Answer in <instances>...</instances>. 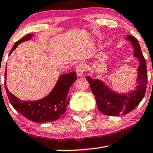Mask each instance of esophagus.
<instances>
[{
  "instance_id": "34e87169",
  "label": "esophagus",
  "mask_w": 153,
  "mask_h": 153,
  "mask_svg": "<svg viewBox=\"0 0 153 153\" xmlns=\"http://www.w3.org/2000/svg\"><path fill=\"white\" fill-rule=\"evenodd\" d=\"M85 70V66L83 64H79L76 68V72L77 74V76H82L84 71Z\"/></svg>"
}]
</instances>
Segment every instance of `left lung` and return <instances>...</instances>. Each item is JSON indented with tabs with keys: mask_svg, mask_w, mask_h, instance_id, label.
<instances>
[{
	"mask_svg": "<svg viewBox=\"0 0 153 153\" xmlns=\"http://www.w3.org/2000/svg\"><path fill=\"white\" fill-rule=\"evenodd\" d=\"M127 39L134 47V56L139 60V65L137 68V82L139 85L136 87V90L128 94H120L110 90L101 80L93 79L89 76L86 77L92 92L96 97L98 109L103 114L108 116H119L128 114L139 105L145 95L147 83L146 60L143 56L137 39L130 35L127 36Z\"/></svg>",
	"mask_w": 153,
	"mask_h": 153,
	"instance_id": "1",
	"label": "left lung"
}]
</instances>
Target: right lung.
Segmentation results:
<instances>
[{
  "mask_svg": "<svg viewBox=\"0 0 153 153\" xmlns=\"http://www.w3.org/2000/svg\"><path fill=\"white\" fill-rule=\"evenodd\" d=\"M33 36L30 33L17 41L10 51L11 55L17 46L22 42L28 41ZM6 71H5V89L13 107L25 117L35 123H47L55 121L65 115L69 102L68 93L72 84L76 80L75 71L61 75L51 93L45 98L39 101H21L9 91L6 85Z\"/></svg>",
  "mask_w": 153,
  "mask_h": 153,
  "instance_id": "right-lung-1",
  "label": "right lung"
}]
</instances>
